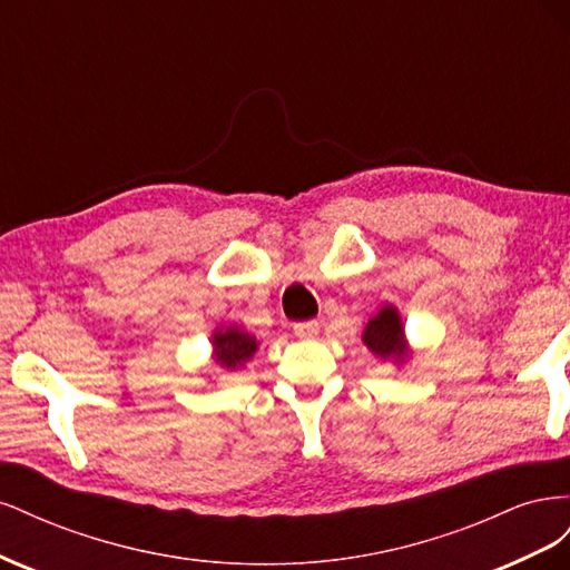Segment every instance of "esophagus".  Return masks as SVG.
Listing matches in <instances>:
<instances>
[{
  "instance_id": "esophagus-1",
  "label": "esophagus",
  "mask_w": 570,
  "mask_h": 570,
  "mask_svg": "<svg viewBox=\"0 0 570 570\" xmlns=\"http://www.w3.org/2000/svg\"><path fill=\"white\" fill-rule=\"evenodd\" d=\"M321 333L318 321H304V323H295V335L302 340H312Z\"/></svg>"
}]
</instances>
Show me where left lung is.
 I'll list each match as a JSON object with an SVG mask.
<instances>
[{
    "instance_id": "obj_1",
    "label": "left lung",
    "mask_w": 570,
    "mask_h": 570,
    "mask_svg": "<svg viewBox=\"0 0 570 570\" xmlns=\"http://www.w3.org/2000/svg\"><path fill=\"white\" fill-rule=\"evenodd\" d=\"M364 347L383 361H392L396 366H404L413 356L411 344L404 333V323L400 316V308L394 304H383L377 314L368 318L364 335H361Z\"/></svg>"
}]
</instances>
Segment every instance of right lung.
Wrapping results in <instances>:
<instances>
[{
  "label": "right lung",
  "mask_w": 570,
  "mask_h": 570,
  "mask_svg": "<svg viewBox=\"0 0 570 570\" xmlns=\"http://www.w3.org/2000/svg\"><path fill=\"white\" fill-rule=\"evenodd\" d=\"M214 364L235 371L247 366L258 350V340L239 325H218L212 335Z\"/></svg>",
  "instance_id": "add662e5"
}]
</instances>
